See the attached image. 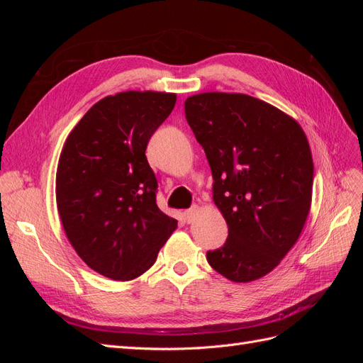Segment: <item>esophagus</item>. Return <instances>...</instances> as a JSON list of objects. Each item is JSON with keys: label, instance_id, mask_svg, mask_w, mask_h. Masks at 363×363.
I'll return each instance as SVG.
<instances>
[{"label": "esophagus", "instance_id": "esophagus-1", "mask_svg": "<svg viewBox=\"0 0 363 363\" xmlns=\"http://www.w3.org/2000/svg\"><path fill=\"white\" fill-rule=\"evenodd\" d=\"M199 212H200V207L199 206H192L189 211H186L184 213H183V218H184V221L186 223H194L195 219H196V216H199Z\"/></svg>", "mask_w": 363, "mask_h": 363}]
</instances>
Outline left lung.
I'll list each match as a JSON object with an SVG mask.
<instances>
[{"label":"left lung","mask_w":363,"mask_h":363,"mask_svg":"<svg viewBox=\"0 0 363 363\" xmlns=\"http://www.w3.org/2000/svg\"><path fill=\"white\" fill-rule=\"evenodd\" d=\"M184 113L228 225L224 247L207 251L208 265L236 283L262 279L295 245L309 215V140L292 116L245 94H196L184 101Z\"/></svg>","instance_id":"8db88e82"}]
</instances>
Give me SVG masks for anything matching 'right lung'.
I'll use <instances>...</instances> for the list:
<instances>
[{
    "instance_id": "right-lung-1",
    "label": "right lung",
    "mask_w": 363,
    "mask_h": 363,
    "mask_svg": "<svg viewBox=\"0 0 363 363\" xmlns=\"http://www.w3.org/2000/svg\"><path fill=\"white\" fill-rule=\"evenodd\" d=\"M177 95L127 91L104 96L65 140L56 201L68 240L87 267L128 281L156 262L177 221L156 204L145 150Z\"/></svg>"
}]
</instances>
